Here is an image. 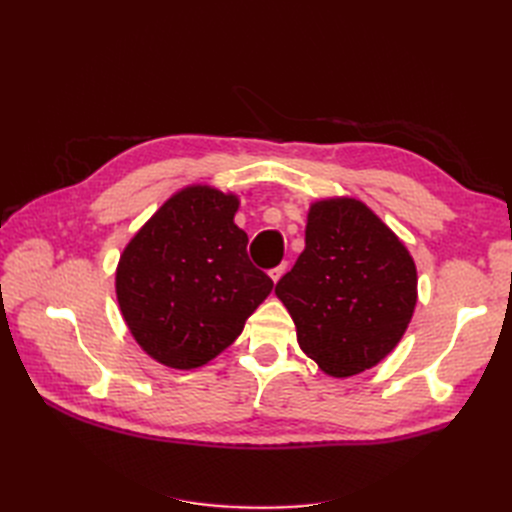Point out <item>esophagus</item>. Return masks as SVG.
Masks as SVG:
<instances>
[{"label":"esophagus","instance_id":"obj_1","mask_svg":"<svg viewBox=\"0 0 512 512\" xmlns=\"http://www.w3.org/2000/svg\"><path fill=\"white\" fill-rule=\"evenodd\" d=\"M284 271H286V262H282V265H280V267H273V269L269 271V275H271V280H273V282H277V280H280V277L284 275Z\"/></svg>","mask_w":512,"mask_h":512}]
</instances>
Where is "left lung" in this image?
Wrapping results in <instances>:
<instances>
[{"instance_id":"8db88e82","label":"left lung","mask_w":512,"mask_h":512,"mask_svg":"<svg viewBox=\"0 0 512 512\" xmlns=\"http://www.w3.org/2000/svg\"><path fill=\"white\" fill-rule=\"evenodd\" d=\"M301 350L329 376L380 363L406 333L416 267L393 230L354 198L314 203L305 250L275 286Z\"/></svg>"}]
</instances>
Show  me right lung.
Returning <instances> with one entry per match:
<instances>
[{
    "instance_id": "obj_1",
    "label": "right lung",
    "mask_w": 512,
    "mask_h": 512,
    "mask_svg": "<svg viewBox=\"0 0 512 512\" xmlns=\"http://www.w3.org/2000/svg\"><path fill=\"white\" fill-rule=\"evenodd\" d=\"M235 194L207 185L177 192L123 250L117 301L130 333L153 359L194 369L241 335L273 280L247 258L232 222Z\"/></svg>"
}]
</instances>
